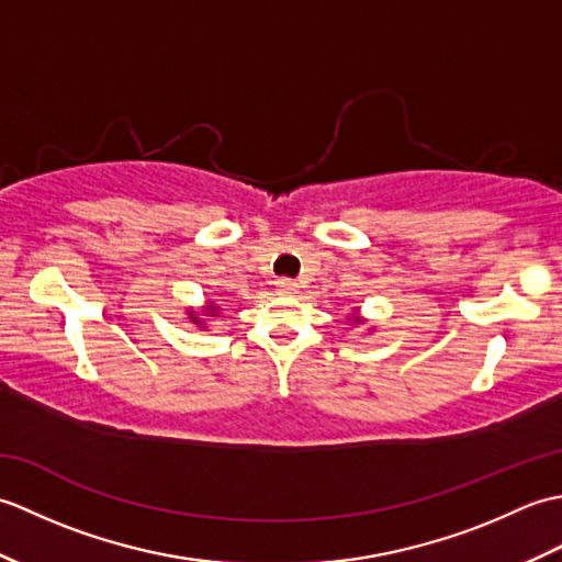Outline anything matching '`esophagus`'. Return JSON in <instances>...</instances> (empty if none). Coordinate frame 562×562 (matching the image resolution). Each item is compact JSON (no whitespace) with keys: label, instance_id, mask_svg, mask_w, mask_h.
<instances>
[{"label":"esophagus","instance_id":"1","mask_svg":"<svg viewBox=\"0 0 562 562\" xmlns=\"http://www.w3.org/2000/svg\"><path fill=\"white\" fill-rule=\"evenodd\" d=\"M278 292H280V294H294V292H296V282L290 280V278L278 280Z\"/></svg>","mask_w":562,"mask_h":562}]
</instances>
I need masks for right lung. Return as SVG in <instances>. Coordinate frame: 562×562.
<instances>
[{
    "instance_id": "right-lung-1",
    "label": "right lung",
    "mask_w": 562,
    "mask_h": 562,
    "mask_svg": "<svg viewBox=\"0 0 562 562\" xmlns=\"http://www.w3.org/2000/svg\"><path fill=\"white\" fill-rule=\"evenodd\" d=\"M210 314H217V308H210ZM193 321H198V318H193Z\"/></svg>"
}]
</instances>
